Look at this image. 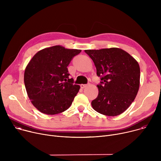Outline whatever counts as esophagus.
<instances>
[{"mask_svg":"<svg viewBox=\"0 0 161 161\" xmlns=\"http://www.w3.org/2000/svg\"><path fill=\"white\" fill-rule=\"evenodd\" d=\"M88 85V84H80V88H81L82 89H84V88H85L86 87H87Z\"/></svg>","mask_w":161,"mask_h":161,"instance_id":"34e87169","label":"esophagus"}]
</instances>
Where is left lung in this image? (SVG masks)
<instances>
[{"label":"left lung","mask_w":161,"mask_h":161,"mask_svg":"<svg viewBox=\"0 0 161 161\" xmlns=\"http://www.w3.org/2000/svg\"><path fill=\"white\" fill-rule=\"evenodd\" d=\"M101 78L97 97L92 106L98 113L117 116L133 102L140 84V67L133 57L117 47L84 50Z\"/></svg>","instance_id":"8db88e82"}]
</instances>
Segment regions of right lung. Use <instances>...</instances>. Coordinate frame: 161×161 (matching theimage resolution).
<instances>
[{
    "label": "right lung",
    "instance_id": "obj_1",
    "mask_svg": "<svg viewBox=\"0 0 161 161\" xmlns=\"http://www.w3.org/2000/svg\"><path fill=\"white\" fill-rule=\"evenodd\" d=\"M80 52L54 46L38 52L30 61L24 71V84L31 103L41 112L55 115L71 105L80 86L73 84L67 67Z\"/></svg>",
    "mask_w": 161,
    "mask_h": 161
}]
</instances>
